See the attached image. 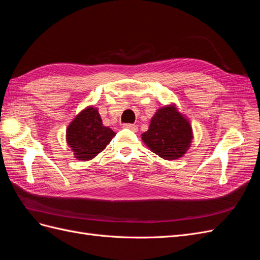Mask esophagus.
Instances as JSON below:
<instances>
[{
  "instance_id": "esophagus-1",
  "label": "esophagus",
  "mask_w": 260,
  "mask_h": 260,
  "mask_svg": "<svg viewBox=\"0 0 260 260\" xmlns=\"http://www.w3.org/2000/svg\"><path fill=\"white\" fill-rule=\"evenodd\" d=\"M123 128H125V129H129V130H132V131H137L138 130V127L136 124H133V123H124L123 125H122Z\"/></svg>"
}]
</instances>
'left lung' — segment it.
I'll use <instances>...</instances> for the list:
<instances>
[{"instance_id": "1", "label": "left lung", "mask_w": 260, "mask_h": 260, "mask_svg": "<svg viewBox=\"0 0 260 260\" xmlns=\"http://www.w3.org/2000/svg\"><path fill=\"white\" fill-rule=\"evenodd\" d=\"M192 138L190 123L175 107L157 111L148 130L142 135V140L151 151L168 160L183 156Z\"/></svg>"}]
</instances>
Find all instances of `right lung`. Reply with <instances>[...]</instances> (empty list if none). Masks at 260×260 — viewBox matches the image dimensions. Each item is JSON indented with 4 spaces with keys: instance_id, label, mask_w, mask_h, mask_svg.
Returning <instances> with one entry per match:
<instances>
[{
    "instance_id": "right-lung-1",
    "label": "right lung",
    "mask_w": 260,
    "mask_h": 260,
    "mask_svg": "<svg viewBox=\"0 0 260 260\" xmlns=\"http://www.w3.org/2000/svg\"><path fill=\"white\" fill-rule=\"evenodd\" d=\"M116 133L102 123L95 108L88 107L78 115L67 129V142L76 158L90 160L103 151Z\"/></svg>"
}]
</instances>
